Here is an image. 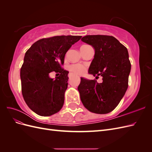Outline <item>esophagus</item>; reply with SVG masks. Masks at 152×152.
I'll use <instances>...</instances> for the list:
<instances>
[{"label":"esophagus","mask_w":152,"mask_h":152,"mask_svg":"<svg viewBox=\"0 0 152 152\" xmlns=\"http://www.w3.org/2000/svg\"><path fill=\"white\" fill-rule=\"evenodd\" d=\"M73 76V75L72 74V73H70V74H69V77H70H70H72Z\"/></svg>","instance_id":"esophagus-1"}]
</instances>
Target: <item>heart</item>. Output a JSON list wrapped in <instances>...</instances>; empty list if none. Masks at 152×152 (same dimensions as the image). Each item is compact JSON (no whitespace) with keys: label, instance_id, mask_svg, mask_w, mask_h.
Masks as SVG:
<instances>
[{"label":"heart","instance_id":"heart-1","mask_svg":"<svg viewBox=\"0 0 152 152\" xmlns=\"http://www.w3.org/2000/svg\"><path fill=\"white\" fill-rule=\"evenodd\" d=\"M70 70L76 75H82L85 73L86 68L81 65H73L70 67Z\"/></svg>","mask_w":152,"mask_h":152}]
</instances>
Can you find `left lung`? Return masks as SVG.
Returning <instances> with one entry per match:
<instances>
[{"label": "left lung", "instance_id": "obj_1", "mask_svg": "<svg viewBox=\"0 0 152 152\" xmlns=\"http://www.w3.org/2000/svg\"><path fill=\"white\" fill-rule=\"evenodd\" d=\"M81 40L95 50L89 73L103 77L102 83L81 78L78 87L81 102L91 112L108 113L116 108L127 89L131 68L127 49L113 36L86 35Z\"/></svg>", "mask_w": 152, "mask_h": 152}]
</instances>
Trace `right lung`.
Returning a JSON list of instances; mask_svg holds the SVG:
<instances>
[{
	"label": "right lung",
	"mask_w": 152,
	"mask_h": 152,
	"mask_svg": "<svg viewBox=\"0 0 152 152\" xmlns=\"http://www.w3.org/2000/svg\"><path fill=\"white\" fill-rule=\"evenodd\" d=\"M82 37L54 36L35 42L25 53L20 70L21 92L28 107L40 116H50L61 109L68 87V72L61 66L66 52ZM61 75L55 80L49 73Z\"/></svg>",
	"instance_id": "obj_1"
}]
</instances>
